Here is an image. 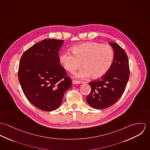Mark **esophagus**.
Returning a JSON list of instances; mask_svg holds the SVG:
<instances>
[{"instance_id":"obj_1","label":"esophagus","mask_w":150,"mask_h":150,"mask_svg":"<svg viewBox=\"0 0 150 150\" xmlns=\"http://www.w3.org/2000/svg\"><path fill=\"white\" fill-rule=\"evenodd\" d=\"M72 83L73 84H80L81 83V82L80 81H77V80H73V81H72Z\"/></svg>"}]
</instances>
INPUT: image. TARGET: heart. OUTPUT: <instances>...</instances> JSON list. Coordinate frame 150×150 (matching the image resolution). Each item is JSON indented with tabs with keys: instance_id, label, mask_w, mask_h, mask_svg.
<instances>
[{
	"instance_id": "heart-1",
	"label": "heart",
	"mask_w": 150,
	"mask_h": 150,
	"mask_svg": "<svg viewBox=\"0 0 150 150\" xmlns=\"http://www.w3.org/2000/svg\"><path fill=\"white\" fill-rule=\"evenodd\" d=\"M72 54L63 52L59 61L64 69L74 73L81 65L84 66L75 74L78 79H86L91 75L93 79L103 77L110 69L114 59V51L108 44L86 42L71 48Z\"/></svg>"
}]
</instances>
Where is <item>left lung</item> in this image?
<instances>
[{"label": "left lung", "mask_w": 150, "mask_h": 150, "mask_svg": "<svg viewBox=\"0 0 150 150\" xmlns=\"http://www.w3.org/2000/svg\"><path fill=\"white\" fill-rule=\"evenodd\" d=\"M114 50V59L107 73L99 80L89 83L91 91L86 97L91 107L104 109L115 103L124 92L129 77L128 56L118 44L109 43Z\"/></svg>", "instance_id": "8db88e82"}]
</instances>
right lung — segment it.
Here are the masks:
<instances>
[{
	"label": "right lung",
	"instance_id": "obj_1",
	"mask_svg": "<svg viewBox=\"0 0 150 150\" xmlns=\"http://www.w3.org/2000/svg\"><path fill=\"white\" fill-rule=\"evenodd\" d=\"M64 40L45 39L22 55L18 79L28 100L35 107L51 111L61 106L64 92L71 86L64 67L59 64V51Z\"/></svg>",
	"mask_w": 150,
	"mask_h": 150
}]
</instances>
